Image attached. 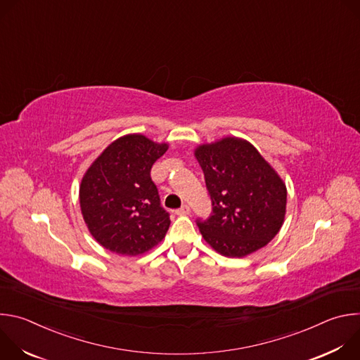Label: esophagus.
Here are the masks:
<instances>
[{
	"instance_id": "obj_1",
	"label": "esophagus",
	"mask_w": 360,
	"mask_h": 360,
	"mask_svg": "<svg viewBox=\"0 0 360 360\" xmlns=\"http://www.w3.org/2000/svg\"><path fill=\"white\" fill-rule=\"evenodd\" d=\"M189 212H191V208L188 207L186 203H184L179 210H176V211H175V214H176V215H188Z\"/></svg>"
}]
</instances>
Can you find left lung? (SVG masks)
<instances>
[{
    "label": "left lung",
    "mask_w": 360,
    "mask_h": 360,
    "mask_svg": "<svg viewBox=\"0 0 360 360\" xmlns=\"http://www.w3.org/2000/svg\"><path fill=\"white\" fill-rule=\"evenodd\" d=\"M195 157L212 202L208 219L196 225L215 250L240 258L268 245L279 232L286 186L253 145L225 138L200 145Z\"/></svg>",
    "instance_id": "1"
}]
</instances>
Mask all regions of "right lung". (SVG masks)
I'll return each instance as SVG.
<instances>
[{
    "label": "right lung",
    "instance_id": "obj_1",
    "mask_svg": "<svg viewBox=\"0 0 360 360\" xmlns=\"http://www.w3.org/2000/svg\"><path fill=\"white\" fill-rule=\"evenodd\" d=\"M132 134L114 141L89 167L79 186L84 221L99 245L120 255H139L164 238L171 225L150 168L167 152Z\"/></svg>",
    "mask_w": 360,
    "mask_h": 360
}]
</instances>
